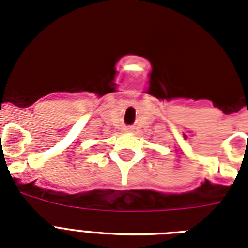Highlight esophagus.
Instances as JSON below:
<instances>
[{"mask_svg": "<svg viewBox=\"0 0 248 248\" xmlns=\"http://www.w3.org/2000/svg\"><path fill=\"white\" fill-rule=\"evenodd\" d=\"M126 130H127V131H130V130H131V128H126Z\"/></svg>", "mask_w": 248, "mask_h": 248, "instance_id": "34e87169", "label": "esophagus"}]
</instances>
